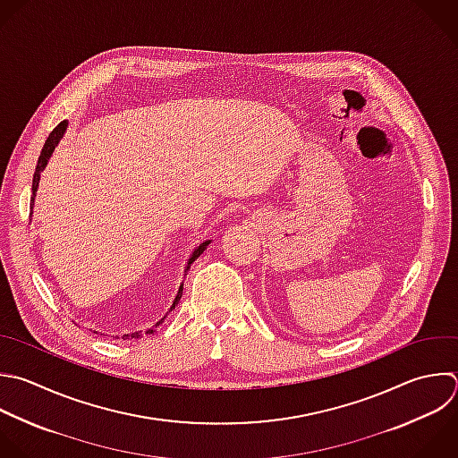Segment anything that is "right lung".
Wrapping results in <instances>:
<instances>
[{"label":"right lung","instance_id":"1","mask_svg":"<svg viewBox=\"0 0 458 458\" xmlns=\"http://www.w3.org/2000/svg\"><path fill=\"white\" fill-rule=\"evenodd\" d=\"M66 122H61L52 132H50V136H48V140H47V143H45V147H43V152H41V156H39V161H38V166H36V172H34V182H32V200H30V204L34 206V195H36V191H38V186H39V179H41V172H43V168L47 166V163H48V159H50V156H52V152H54V148L57 147V143H59V140L63 138V134H64V131H66ZM209 245V242H204V243H200L197 249H195V252H193V256H191V259H190V263L191 261H195L204 250H206V247ZM188 263V265H190ZM181 295H182V284H181V288H179V292H177V297H175V301H174V306L172 308H175V304L179 302V299H181ZM163 320H159L156 326H152L150 329H147L143 335H154L156 331H157V326L161 324ZM140 338V333H132V335H123V338Z\"/></svg>","mask_w":458,"mask_h":458}]
</instances>
